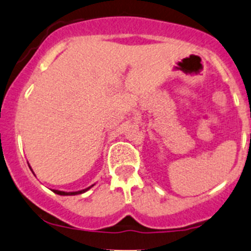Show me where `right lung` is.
<instances>
[{"mask_svg": "<svg viewBox=\"0 0 251 251\" xmlns=\"http://www.w3.org/2000/svg\"><path fill=\"white\" fill-rule=\"evenodd\" d=\"M92 186L94 185H91V186H89V188H86V189H84V190H80V191H73V192H66V191H60V190H52V191L55 192V194H57V195H61V196H75V195H79V194H84V192L85 191H88L89 189H91Z\"/></svg>", "mask_w": 251, "mask_h": 251, "instance_id": "right-lung-1", "label": "right lung"}]
</instances>
